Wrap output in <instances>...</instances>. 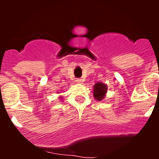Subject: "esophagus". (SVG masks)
Listing matches in <instances>:
<instances>
[{
  "label": "esophagus",
  "instance_id": "1",
  "mask_svg": "<svg viewBox=\"0 0 159 159\" xmlns=\"http://www.w3.org/2000/svg\"><path fill=\"white\" fill-rule=\"evenodd\" d=\"M75 82H76L77 84H82V80H81L80 79H76V80H75Z\"/></svg>",
  "mask_w": 159,
  "mask_h": 159
}]
</instances>
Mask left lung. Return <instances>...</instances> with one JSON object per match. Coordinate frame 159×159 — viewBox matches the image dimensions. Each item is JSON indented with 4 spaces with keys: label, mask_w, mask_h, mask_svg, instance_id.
<instances>
[{
    "label": "left lung",
    "mask_w": 159,
    "mask_h": 159,
    "mask_svg": "<svg viewBox=\"0 0 159 159\" xmlns=\"http://www.w3.org/2000/svg\"><path fill=\"white\" fill-rule=\"evenodd\" d=\"M107 92V86L103 83L98 82L94 85L93 95L96 100L101 101L103 99Z\"/></svg>",
    "instance_id": "left-lung-1"
}]
</instances>
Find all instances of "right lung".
I'll return each instance as SVG.
<instances>
[{"label":"right lung","mask_w":159,"mask_h":159,"mask_svg":"<svg viewBox=\"0 0 159 159\" xmlns=\"http://www.w3.org/2000/svg\"><path fill=\"white\" fill-rule=\"evenodd\" d=\"M59 93H60V92H59ZM59 98H60V99H62V97H59Z\"/></svg>","instance_id":"add662e5"}]
</instances>
